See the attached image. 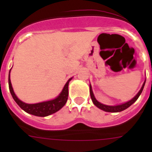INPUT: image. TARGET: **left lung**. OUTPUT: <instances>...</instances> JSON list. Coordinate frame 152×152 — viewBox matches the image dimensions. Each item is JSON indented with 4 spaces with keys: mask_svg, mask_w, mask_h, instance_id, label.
I'll return each mask as SVG.
<instances>
[{
    "mask_svg": "<svg viewBox=\"0 0 152 152\" xmlns=\"http://www.w3.org/2000/svg\"><path fill=\"white\" fill-rule=\"evenodd\" d=\"M145 84V80L144 83H143V84H142V88L140 89V91L138 92V94H137L135 95V96H134L132 99V100H130L129 101H128V102H126V103H122V104H119V105L108 106V105H105V104H103V103H100L99 101H97L96 98H95L94 93H93L92 88H91V84H90V94H91V100H92L94 104L96 107H98L99 109L105 111V112H110V113L121 112V111L127 109L128 107H129L132 104V103H134L135 101H136L137 99L139 98V96H140V94H142V91H143Z\"/></svg>",
    "mask_w": 152,
    "mask_h": 152,
    "instance_id": "8db88e82",
    "label": "left lung"
}]
</instances>
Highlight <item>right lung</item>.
Masks as SVG:
<instances>
[{
    "label": "right lung",
    "mask_w": 152,
    "mask_h": 152,
    "mask_svg": "<svg viewBox=\"0 0 152 152\" xmlns=\"http://www.w3.org/2000/svg\"><path fill=\"white\" fill-rule=\"evenodd\" d=\"M11 70V69H10ZM10 70L9 72V77H8V83H9V89L10 92L13 96V100H15L16 103L18 104V106L20 107L22 110H23L25 112L27 113L32 114L36 116H49L51 114L55 113L59 110H61L66 103L68 97V84H69L70 80H72V77L68 79V80L64 84V88L62 91L60 93L59 95L56 97L53 100H48V101L41 102V103H26L24 102L21 101L17 96H16L15 93L13 91V87H12L11 81H10Z\"/></svg>",
    "instance_id": "add662e5"
}]
</instances>
